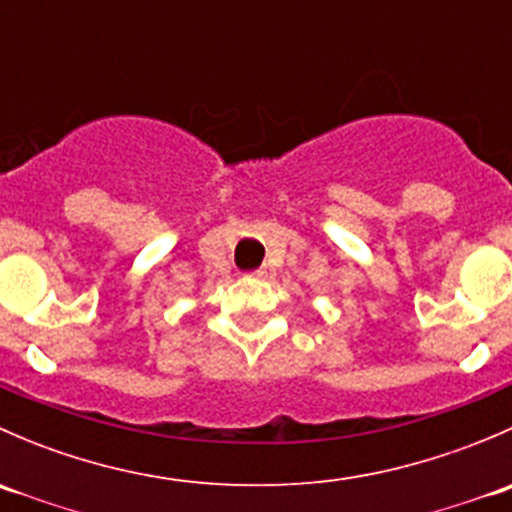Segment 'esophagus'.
Wrapping results in <instances>:
<instances>
[{"label": "esophagus", "mask_w": 512, "mask_h": 512, "mask_svg": "<svg viewBox=\"0 0 512 512\" xmlns=\"http://www.w3.org/2000/svg\"><path fill=\"white\" fill-rule=\"evenodd\" d=\"M252 277H260V280H267V277H272V267H260V270L252 272Z\"/></svg>", "instance_id": "esophagus-1"}]
</instances>
